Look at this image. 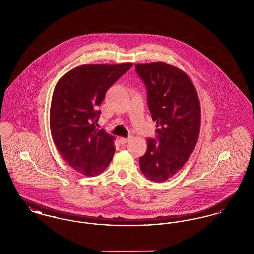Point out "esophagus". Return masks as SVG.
<instances>
[{"mask_svg": "<svg viewBox=\"0 0 254 254\" xmlns=\"http://www.w3.org/2000/svg\"><path fill=\"white\" fill-rule=\"evenodd\" d=\"M130 140V138H125V137H121L120 138V142H121V144H127L128 141Z\"/></svg>", "mask_w": 254, "mask_h": 254, "instance_id": "34e87169", "label": "esophagus"}]
</instances>
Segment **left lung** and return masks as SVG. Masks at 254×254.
Here are the masks:
<instances>
[{"instance_id": "1", "label": "left lung", "mask_w": 254, "mask_h": 254, "mask_svg": "<svg viewBox=\"0 0 254 254\" xmlns=\"http://www.w3.org/2000/svg\"><path fill=\"white\" fill-rule=\"evenodd\" d=\"M135 69L147 88V105L156 122L157 139H146L139 158L141 172L150 181H167L179 172L197 143L201 109L190 76L165 62L137 64Z\"/></svg>"}]
</instances>
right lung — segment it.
Returning <instances> with one entry per match:
<instances>
[{"label":"right lung","instance_id":"right-lung-1","mask_svg":"<svg viewBox=\"0 0 254 254\" xmlns=\"http://www.w3.org/2000/svg\"><path fill=\"white\" fill-rule=\"evenodd\" d=\"M131 63L88 64L64 74L50 106V131L63 159L78 173L93 177L104 172L115 153V137L95 125L107 91Z\"/></svg>","mask_w":254,"mask_h":254}]
</instances>
